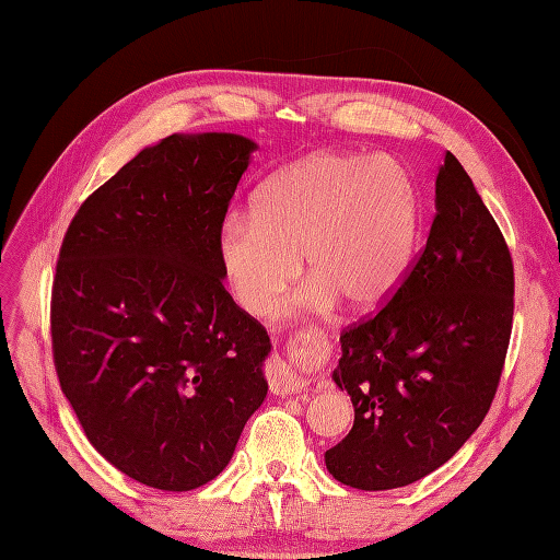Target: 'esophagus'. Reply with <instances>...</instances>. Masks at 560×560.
Returning a JSON list of instances; mask_svg holds the SVG:
<instances>
[{
    "instance_id": "esophagus-1",
    "label": "esophagus",
    "mask_w": 560,
    "mask_h": 560,
    "mask_svg": "<svg viewBox=\"0 0 560 560\" xmlns=\"http://www.w3.org/2000/svg\"><path fill=\"white\" fill-rule=\"evenodd\" d=\"M268 385L276 395H290V393H299L303 387V378L296 376L294 371L287 369L282 362H276L268 371Z\"/></svg>"
}]
</instances>
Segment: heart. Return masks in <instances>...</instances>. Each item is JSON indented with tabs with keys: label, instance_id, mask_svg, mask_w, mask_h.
Listing matches in <instances>:
<instances>
[{
	"label": "heart",
	"instance_id": "obj_1",
	"mask_svg": "<svg viewBox=\"0 0 560 560\" xmlns=\"http://www.w3.org/2000/svg\"><path fill=\"white\" fill-rule=\"evenodd\" d=\"M422 202L416 179L387 156L319 151L270 179L254 212H231L219 257L249 313H266L299 276L313 278L292 308L376 311L409 273Z\"/></svg>",
	"mask_w": 560,
	"mask_h": 560
}]
</instances>
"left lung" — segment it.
I'll return each instance as SVG.
<instances>
[{
  "label": "left lung",
  "mask_w": 560,
  "mask_h": 560,
  "mask_svg": "<svg viewBox=\"0 0 560 560\" xmlns=\"http://www.w3.org/2000/svg\"><path fill=\"white\" fill-rule=\"evenodd\" d=\"M512 319V252L448 151L425 247L385 306L341 334L334 381L354 422L325 453L331 477L389 490L451 460L495 399Z\"/></svg>",
  "instance_id": "1"
}]
</instances>
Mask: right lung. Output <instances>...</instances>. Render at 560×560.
<instances>
[{"label":"right lung","instance_id":"add662e5","mask_svg":"<svg viewBox=\"0 0 560 560\" xmlns=\"http://www.w3.org/2000/svg\"><path fill=\"white\" fill-rule=\"evenodd\" d=\"M254 149L231 132L171 135L83 200L60 245V387L93 448L151 488L212 481L268 393L270 338L226 292L219 257Z\"/></svg>","mask_w":560,"mask_h":560}]
</instances>
